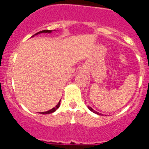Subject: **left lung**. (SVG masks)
<instances>
[{
	"mask_svg": "<svg viewBox=\"0 0 149 149\" xmlns=\"http://www.w3.org/2000/svg\"><path fill=\"white\" fill-rule=\"evenodd\" d=\"M88 108H89V110H91V111H92V112H93V113H96V114H98V115H101V116H102V114H101V113H98V112H97V111H95V110H93V108H92V107H89V106H88Z\"/></svg>",
	"mask_w": 149,
	"mask_h": 149,
	"instance_id": "left-lung-1",
	"label": "left lung"
}]
</instances>
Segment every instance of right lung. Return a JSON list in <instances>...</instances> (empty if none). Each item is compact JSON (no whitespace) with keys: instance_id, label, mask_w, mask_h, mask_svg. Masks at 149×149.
<instances>
[{"instance_id":"add662e5","label":"right lung","mask_w":149,"mask_h":149,"mask_svg":"<svg viewBox=\"0 0 149 149\" xmlns=\"http://www.w3.org/2000/svg\"><path fill=\"white\" fill-rule=\"evenodd\" d=\"M54 31H55V30H54ZM51 32H52V30H42V31H39V32H38V33H36V34H34V35L32 37H33L34 36L38 35V34H39V33H51ZM60 101H59V103L57 104L56 105V107H54V108H52V109H51V110H48V111L42 112L41 113H42V114H50V113H54V112L56 111V110H57V109H58L59 107H60Z\"/></svg>"}]
</instances>
